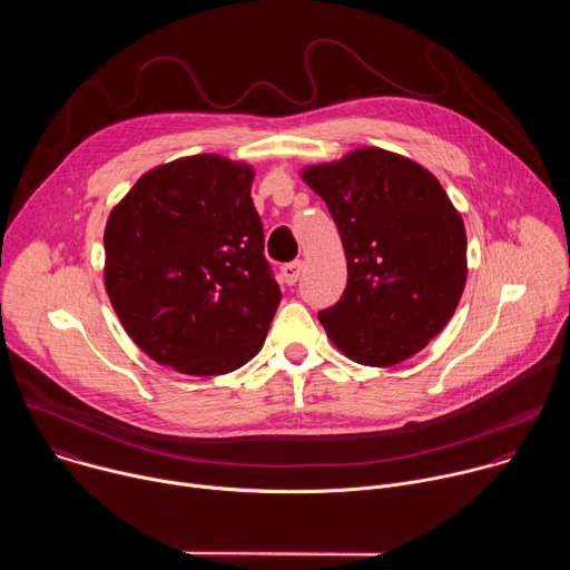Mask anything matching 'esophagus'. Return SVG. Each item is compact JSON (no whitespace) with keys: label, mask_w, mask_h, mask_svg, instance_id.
<instances>
[{"label":"esophagus","mask_w":570,"mask_h":570,"mask_svg":"<svg viewBox=\"0 0 570 570\" xmlns=\"http://www.w3.org/2000/svg\"><path fill=\"white\" fill-rule=\"evenodd\" d=\"M302 271H304V262H302V259H295V262H288V264L282 266V277H284V282H286L288 286H293V284L299 279Z\"/></svg>","instance_id":"obj_1"}]
</instances>
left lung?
<instances>
[{
  "mask_svg": "<svg viewBox=\"0 0 570 570\" xmlns=\"http://www.w3.org/2000/svg\"><path fill=\"white\" fill-rule=\"evenodd\" d=\"M327 203L347 257L343 297L317 313L352 361L390 367L429 345L466 282L464 223L438 178L383 148L302 171Z\"/></svg>",
  "mask_w": 570,
  "mask_h": 570,
  "instance_id": "obj_1",
  "label": "left lung"
}]
</instances>
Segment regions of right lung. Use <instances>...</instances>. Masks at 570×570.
Segmentation results:
<instances>
[{"label": "right lung", "mask_w": 570, "mask_h": 570, "mask_svg": "<svg viewBox=\"0 0 570 570\" xmlns=\"http://www.w3.org/2000/svg\"><path fill=\"white\" fill-rule=\"evenodd\" d=\"M250 185L248 165L194 155L144 174L110 212L106 291L159 365L214 376L262 350L282 291Z\"/></svg>", "instance_id": "1"}]
</instances>
